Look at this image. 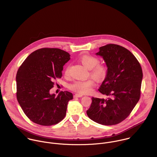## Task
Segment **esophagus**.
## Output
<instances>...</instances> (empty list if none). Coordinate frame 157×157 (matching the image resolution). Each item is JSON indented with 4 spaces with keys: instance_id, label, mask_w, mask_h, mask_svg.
<instances>
[{
    "instance_id": "34e87169",
    "label": "esophagus",
    "mask_w": 157,
    "mask_h": 157,
    "mask_svg": "<svg viewBox=\"0 0 157 157\" xmlns=\"http://www.w3.org/2000/svg\"><path fill=\"white\" fill-rule=\"evenodd\" d=\"M83 94H75L74 95V97H83Z\"/></svg>"
}]
</instances>
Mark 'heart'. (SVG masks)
Masks as SVG:
<instances>
[{"label":"heart","mask_w":157,"mask_h":157,"mask_svg":"<svg viewBox=\"0 0 157 157\" xmlns=\"http://www.w3.org/2000/svg\"><path fill=\"white\" fill-rule=\"evenodd\" d=\"M81 63L87 68L90 69V75L97 80H103L108 74V68L103 65H98V60L91 56L84 55L80 58ZM65 75L69 74V66H67L64 72ZM95 80L90 78L86 80H77L69 85V88L80 94H90L95 86Z\"/></svg>","instance_id":"obj_1"}]
</instances>
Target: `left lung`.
<instances>
[{
    "label": "left lung",
    "instance_id": "obj_1",
    "mask_svg": "<svg viewBox=\"0 0 157 157\" xmlns=\"http://www.w3.org/2000/svg\"><path fill=\"white\" fill-rule=\"evenodd\" d=\"M108 74L98 90L107 98H92L86 111L90 119L103 125L117 124L132 112L140 97L142 69L133 54L120 45L108 44L99 48Z\"/></svg>",
    "mask_w": 157,
    "mask_h": 157
}]
</instances>
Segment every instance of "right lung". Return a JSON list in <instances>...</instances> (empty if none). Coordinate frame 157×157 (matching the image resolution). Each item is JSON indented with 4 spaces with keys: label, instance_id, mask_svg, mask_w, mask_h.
<instances>
[{
    "label": "right lung",
    "instance_id": "add662e5",
    "mask_svg": "<svg viewBox=\"0 0 157 157\" xmlns=\"http://www.w3.org/2000/svg\"><path fill=\"white\" fill-rule=\"evenodd\" d=\"M70 54L58 48H42L23 62L16 75L17 99L25 114L34 123L51 126L66 115L72 93L62 91L57 96L50 94L53 81L61 78L63 66Z\"/></svg>",
    "mask_w": 157,
    "mask_h": 157
}]
</instances>
